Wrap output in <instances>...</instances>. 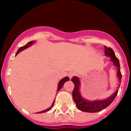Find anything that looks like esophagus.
I'll use <instances>...</instances> for the list:
<instances>
[{
	"instance_id": "1",
	"label": "esophagus",
	"mask_w": 131,
	"mask_h": 131,
	"mask_svg": "<svg viewBox=\"0 0 131 131\" xmlns=\"http://www.w3.org/2000/svg\"><path fill=\"white\" fill-rule=\"evenodd\" d=\"M75 73L74 72H70L69 73H68V77H69L70 79H72L74 75H75Z\"/></svg>"
}]
</instances>
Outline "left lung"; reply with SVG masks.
<instances>
[{
	"label": "left lung",
	"mask_w": 131,
	"mask_h": 131,
	"mask_svg": "<svg viewBox=\"0 0 131 131\" xmlns=\"http://www.w3.org/2000/svg\"><path fill=\"white\" fill-rule=\"evenodd\" d=\"M105 54L107 56H110L111 58V61H112L115 67L117 68V77H118L119 81H121L122 79V74L121 72V67H120L119 60L115 56L114 53V51H113L110 47H107L105 46ZM72 81L74 84V89L72 92V96L74 102L76 104V106L77 108L82 112H89V113H94V112H100L103 109L108 107L113 102V100L117 96V93H118L119 86L118 87V89L109 97L105 100H96L94 101H88L85 100L81 96L79 91V87H80V81L79 79L77 77H73L72 79Z\"/></svg>",
	"instance_id": "1"
}]
</instances>
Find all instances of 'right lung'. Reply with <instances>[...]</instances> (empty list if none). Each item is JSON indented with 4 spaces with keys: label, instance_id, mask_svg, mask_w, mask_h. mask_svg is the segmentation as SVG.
Masks as SVG:
<instances>
[{
    "label": "right lung",
    "instance_id": "right-lung-1",
    "mask_svg": "<svg viewBox=\"0 0 131 131\" xmlns=\"http://www.w3.org/2000/svg\"><path fill=\"white\" fill-rule=\"evenodd\" d=\"M34 42H34V41H31V42H29L28 43H26V44L25 45V46H23V47H21L20 48H19V49L18 50V51H17L16 54V55H17V54H18V53H19V52H21V51H23V50L27 48V47H30V46H31V44H33V43H34ZM70 80V79H69V78L68 77H64V78H63V79H62L60 81H59V84H58V90H57V91H58L59 90H60V89H61L62 87H63V84H64V82H67V81H68V80ZM54 101H55V100H54L53 103H52V105H51V107H49V108H47V109L45 110H43V111H41V112H37V113H44V112H48V111H49L50 110H51V108H52V106H53L54 104Z\"/></svg>",
    "mask_w": 131,
    "mask_h": 131
}]
</instances>
